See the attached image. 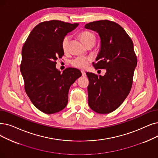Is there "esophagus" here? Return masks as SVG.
Returning <instances> with one entry per match:
<instances>
[{
    "label": "esophagus",
    "mask_w": 158,
    "mask_h": 158,
    "mask_svg": "<svg viewBox=\"0 0 158 158\" xmlns=\"http://www.w3.org/2000/svg\"><path fill=\"white\" fill-rule=\"evenodd\" d=\"M81 73H82V75H83V76H85V75H86V72L84 71V70H81Z\"/></svg>",
    "instance_id": "esophagus-1"
}]
</instances>
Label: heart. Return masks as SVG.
I'll return each instance as SVG.
<instances>
[{
	"label": "heart",
	"mask_w": 158,
	"mask_h": 158,
	"mask_svg": "<svg viewBox=\"0 0 158 158\" xmlns=\"http://www.w3.org/2000/svg\"><path fill=\"white\" fill-rule=\"evenodd\" d=\"M80 37L81 40L86 45L89 43L94 41L95 42V35L94 33L89 31H83L80 33ZM69 43H70V37L69 36H65L63 40L61 46H62V48L64 52H66L68 50V47H69ZM92 58L90 57H85V56H79L75 57V59L71 60V64L77 68L80 69H84L86 68L88 64L91 62Z\"/></svg>",
	"instance_id": "1"
}]
</instances>
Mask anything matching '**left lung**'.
<instances>
[{"mask_svg": "<svg viewBox=\"0 0 158 158\" xmlns=\"http://www.w3.org/2000/svg\"><path fill=\"white\" fill-rule=\"evenodd\" d=\"M86 29L98 32L101 48L93 63L95 69H105V75L86 72L88 105L95 112L108 114L117 109L131 90L137 57L133 42L122 27L101 20L86 24Z\"/></svg>", "mask_w": 158, "mask_h": 158, "instance_id": "obj_1", "label": "left lung"}]
</instances>
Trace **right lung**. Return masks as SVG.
Instances as JSON below:
<instances>
[{
    "label": "right lung",
    "instance_id": "obj_1",
    "mask_svg": "<svg viewBox=\"0 0 158 158\" xmlns=\"http://www.w3.org/2000/svg\"><path fill=\"white\" fill-rule=\"evenodd\" d=\"M78 25L57 20L40 23L23 45L20 72L25 91L45 114L57 113L66 106L70 87L82 75L77 68H68L60 73L56 67L57 59L64 56L63 38Z\"/></svg>",
    "mask_w": 158,
    "mask_h": 158
}]
</instances>
